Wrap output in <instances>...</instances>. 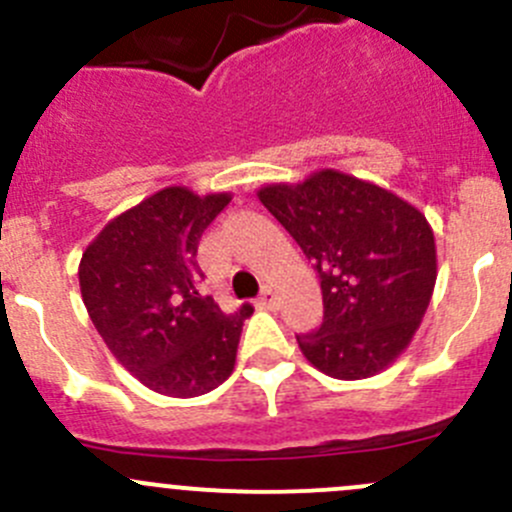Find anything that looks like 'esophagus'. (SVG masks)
<instances>
[{
  "label": "esophagus",
  "instance_id": "34e87169",
  "mask_svg": "<svg viewBox=\"0 0 512 512\" xmlns=\"http://www.w3.org/2000/svg\"><path fill=\"white\" fill-rule=\"evenodd\" d=\"M272 304H275V292H272L270 287H265L260 292V297H257V307L267 309V307H272Z\"/></svg>",
  "mask_w": 512,
  "mask_h": 512
}]
</instances>
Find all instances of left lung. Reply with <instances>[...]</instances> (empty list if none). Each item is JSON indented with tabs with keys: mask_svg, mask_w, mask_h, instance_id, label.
I'll use <instances>...</instances> for the list:
<instances>
[{
	"mask_svg": "<svg viewBox=\"0 0 512 512\" xmlns=\"http://www.w3.org/2000/svg\"><path fill=\"white\" fill-rule=\"evenodd\" d=\"M319 275L322 327L297 334L312 366L356 381L394 364L414 339L436 285L426 215L391 190L324 168L257 190Z\"/></svg>",
	"mask_w": 512,
	"mask_h": 512,
	"instance_id": "obj_1",
	"label": "left lung"
}]
</instances>
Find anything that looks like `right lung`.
<instances>
[{
  "instance_id": "add662e5",
  "label": "right lung",
  "mask_w": 512,
  "mask_h": 512,
  "mask_svg": "<svg viewBox=\"0 0 512 512\" xmlns=\"http://www.w3.org/2000/svg\"><path fill=\"white\" fill-rule=\"evenodd\" d=\"M232 200L170 185L116 215L81 255L86 312L111 354L151 391L173 399L208 394L235 369L242 304L225 314L198 292V245Z\"/></svg>"
}]
</instances>
